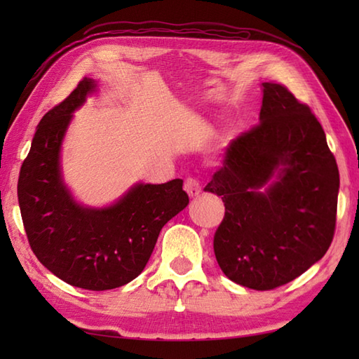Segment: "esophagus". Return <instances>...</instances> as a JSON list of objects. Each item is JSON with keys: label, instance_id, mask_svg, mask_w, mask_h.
Here are the masks:
<instances>
[{"label": "esophagus", "instance_id": "1", "mask_svg": "<svg viewBox=\"0 0 359 359\" xmlns=\"http://www.w3.org/2000/svg\"><path fill=\"white\" fill-rule=\"evenodd\" d=\"M184 188H185V191L188 193L189 197L199 196L201 191H202V187H201V184H199V180H196V179H193V177H189V179L185 180Z\"/></svg>", "mask_w": 359, "mask_h": 359}]
</instances>
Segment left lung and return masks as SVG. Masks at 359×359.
Wrapping results in <instances>:
<instances>
[{"mask_svg":"<svg viewBox=\"0 0 359 359\" xmlns=\"http://www.w3.org/2000/svg\"><path fill=\"white\" fill-rule=\"evenodd\" d=\"M259 123L228 144L205 191L222 196L215 255L225 276L273 290L321 259L337 226L339 171L306 103L280 83H262ZM278 171V180L260 188Z\"/></svg>","mask_w":359,"mask_h":359,"instance_id":"8db88e82","label":"left lung"}]
</instances>
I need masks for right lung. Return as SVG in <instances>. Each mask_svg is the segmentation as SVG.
Segmentation results:
<instances>
[{
    "label": "right lung",
    "mask_w": 359,
    "mask_h": 359,
    "mask_svg": "<svg viewBox=\"0 0 359 359\" xmlns=\"http://www.w3.org/2000/svg\"><path fill=\"white\" fill-rule=\"evenodd\" d=\"M94 89V80L83 79L69 97L44 114L21 165L18 203L38 261L67 284L102 292L139 276L160 230L189 199L182 179L139 184L102 210L72 199L60 172V148L72 112Z\"/></svg>",
    "instance_id": "right-lung-1"
}]
</instances>
